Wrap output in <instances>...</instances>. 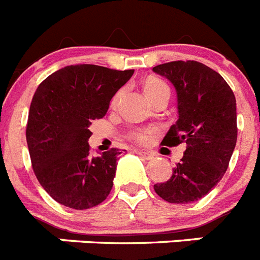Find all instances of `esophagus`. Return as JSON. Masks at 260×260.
I'll return each instance as SVG.
<instances>
[{
    "mask_svg": "<svg viewBox=\"0 0 260 260\" xmlns=\"http://www.w3.org/2000/svg\"><path fill=\"white\" fill-rule=\"evenodd\" d=\"M137 154L142 156V158H145V159H147V160L153 159V158H154V154L150 153V151H141V150H139V151H137Z\"/></svg>",
    "mask_w": 260,
    "mask_h": 260,
    "instance_id": "1",
    "label": "esophagus"
}]
</instances>
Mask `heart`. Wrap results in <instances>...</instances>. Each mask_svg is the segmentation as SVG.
<instances>
[{
	"instance_id": "b5f03b06",
	"label": "heart",
	"mask_w": 260,
	"mask_h": 260,
	"mask_svg": "<svg viewBox=\"0 0 260 260\" xmlns=\"http://www.w3.org/2000/svg\"><path fill=\"white\" fill-rule=\"evenodd\" d=\"M145 91L147 94L151 102L156 98H159L162 95H167L170 96V89L167 86V83L165 81L159 78H149L146 79L145 82ZM122 95V90L121 91H118L114 96H113V100H111V106L115 107L121 100ZM154 133V130H150V128H133L130 130L127 134V138L130 141L135 143H147L151 138V134Z\"/></svg>"
}]
</instances>
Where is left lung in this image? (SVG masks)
Listing matches in <instances>:
<instances>
[{"label":"left lung","mask_w":260,"mask_h":260,"mask_svg":"<svg viewBox=\"0 0 260 260\" xmlns=\"http://www.w3.org/2000/svg\"><path fill=\"white\" fill-rule=\"evenodd\" d=\"M174 85L179 118L162 145L186 143L170 179L154 184L169 203H191L215 187L237 145V101L219 73L197 61H173L153 68Z\"/></svg>","instance_id":"8db88e82"}]
</instances>
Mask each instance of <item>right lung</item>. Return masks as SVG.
<instances>
[{
  "mask_svg": "<svg viewBox=\"0 0 260 260\" xmlns=\"http://www.w3.org/2000/svg\"><path fill=\"white\" fill-rule=\"evenodd\" d=\"M134 74L98 65H70L44 79L30 104L26 142L33 171L58 203L86 210L110 194L119 149L93 156L91 121L104 118L111 98Z\"/></svg>",
  "mask_w": 260,
  "mask_h": 260,
  "instance_id": "obj_1",
  "label": "right lung"
}]
</instances>
